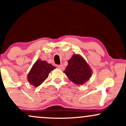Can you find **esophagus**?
Segmentation results:
<instances>
[{"mask_svg":"<svg viewBox=\"0 0 126 126\" xmlns=\"http://www.w3.org/2000/svg\"><path fill=\"white\" fill-rule=\"evenodd\" d=\"M57 67H58V69H60V70H63L64 69V67L63 64L58 65V66H57Z\"/></svg>","mask_w":126,"mask_h":126,"instance_id":"34e87169","label":"esophagus"}]
</instances>
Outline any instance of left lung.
<instances>
[{"instance_id": "obj_1", "label": "left lung", "mask_w": 126, "mask_h": 126, "mask_svg": "<svg viewBox=\"0 0 126 126\" xmlns=\"http://www.w3.org/2000/svg\"><path fill=\"white\" fill-rule=\"evenodd\" d=\"M64 72L71 81L78 85H83L92 75L91 69L87 63L81 56L77 54L73 55L68 61Z\"/></svg>"}]
</instances>
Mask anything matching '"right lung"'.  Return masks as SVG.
Here are the masks:
<instances>
[{"label":"right lung","instance_id":"add662e5","mask_svg":"<svg viewBox=\"0 0 126 126\" xmlns=\"http://www.w3.org/2000/svg\"><path fill=\"white\" fill-rule=\"evenodd\" d=\"M55 68L47 62L37 60L28 75L29 82L36 87L40 86L48 78L49 73Z\"/></svg>","mask_w":126,"mask_h":126}]
</instances>
